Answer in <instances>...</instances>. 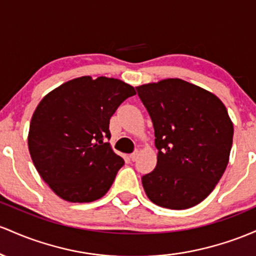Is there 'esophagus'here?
<instances>
[{"label":"esophagus","instance_id":"obj_1","mask_svg":"<svg viewBox=\"0 0 256 256\" xmlns=\"http://www.w3.org/2000/svg\"><path fill=\"white\" fill-rule=\"evenodd\" d=\"M138 156H139V151H134L133 152V154H130V156H129V157H130V160H133V162H134V160H136V158H138Z\"/></svg>","mask_w":256,"mask_h":256}]
</instances>
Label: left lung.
<instances>
[{
  "mask_svg": "<svg viewBox=\"0 0 256 256\" xmlns=\"http://www.w3.org/2000/svg\"><path fill=\"white\" fill-rule=\"evenodd\" d=\"M154 128L156 168L142 178L146 196L182 210L209 196L228 166L234 124L215 94L180 78L136 87Z\"/></svg>",
  "mask_w": 256,
  "mask_h": 256,
  "instance_id": "1",
  "label": "left lung"
}]
</instances>
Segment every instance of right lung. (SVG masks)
I'll use <instances>...</instances> for the list:
<instances>
[{"label":"right lung","instance_id":"right-lung-1","mask_svg":"<svg viewBox=\"0 0 256 256\" xmlns=\"http://www.w3.org/2000/svg\"><path fill=\"white\" fill-rule=\"evenodd\" d=\"M133 86L117 78H74L47 94L30 122L28 145L43 182L62 200L87 203L102 198L124 160L110 142L111 116Z\"/></svg>","mask_w":256,"mask_h":256}]
</instances>
